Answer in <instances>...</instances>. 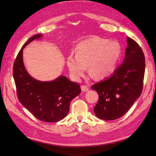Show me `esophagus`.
Returning <instances> with one entry per match:
<instances>
[{"label": "esophagus", "mask_w": 156, "mask_h": 156, "mask_svg": "<svg viewBox=\"0 0 156 156\" xmlns=\"http://www.w3.org/2000/svg\"><path fill=\"white\" fill-rule=\"evenodd\" d=\"M81 90H82L83 92H87V91H88L89 88L87 85H82L81 86Z\"/></svg>", "instance_id": "obj_1"}]
</instances>
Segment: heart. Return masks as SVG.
<instances>
[{
    "label": "heart",
    "instance_id": "obj_1",
    "mask_svg": "<svg viewBox=\"0 0 156 156\" xmlns=\"http://www.w3.org/2000/svg\"><path fill=\"white\" fill-rule=\"evenodd\" d=\"M122 54L120 44L100 37H92L79 43L76 55L70 54L67 66L72 76H83L89 66V72L98 79L105 78L115 70Z\"/></svg>",
    "mask_w": 156,
    "mask_h": 156
}]
</instances>
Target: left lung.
Instances as JSON below:
<instances>
[{
	"instance_id": "8db88e82",
	"label": "left lung",
	"mask_w": 156,
	"mask_h": 156,
	"mask_svg": "<svg viewBox=\"0 0 156 156\" xmlns=\"http://www.w3.org/2000/svg\"><path fill=\"white\" fill-rule=\"evenodd\" d=\"M127 44L122 64L110 77L92 86L99 95L94 111L100 119L113 120L124 116L142 93L145 71L143 51L129 37Z\"/></svg>"
}]
</instances>
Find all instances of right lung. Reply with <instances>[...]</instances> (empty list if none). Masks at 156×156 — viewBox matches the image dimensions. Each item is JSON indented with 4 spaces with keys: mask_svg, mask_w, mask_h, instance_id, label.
I'll use <instances>...</instances> for the list:
<instances>
[{
    "mask_svg": "<svg viewBox=\"0 0 156 156\" xmlns=\"http://www.w3.org/2000/svg\"><path fill=\"white\" fill-rule=\"evenodd\" d=\"M41 36V34L32 36L22 47L13 64V76L21 104L40 120L56 122L66 116L70 102L81 93V87L65 76L52 81H40L28 73L23 64V49Z\"/></svg>",
    "mask_w": 156,
    "mask_h": 156,
    "instance_id": "1",
    "label": "right lung"
}]
</instances>
